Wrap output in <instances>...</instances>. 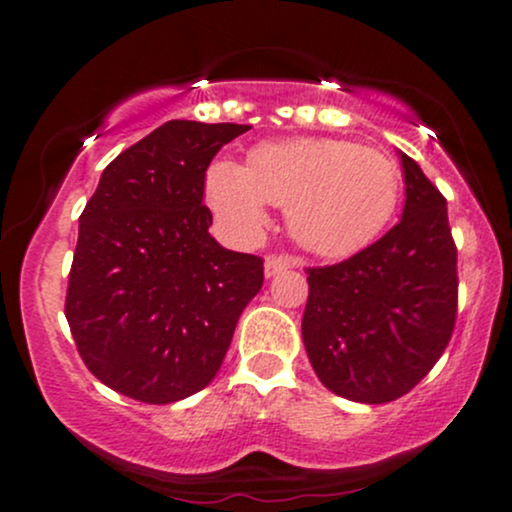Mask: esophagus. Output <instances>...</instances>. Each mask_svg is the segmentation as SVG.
I'll list each match as a JSON object with an SVG mask.
<instances>
[{
  "label": "esophagus",
  "mask_w": 512,
  "mask_h": 512,
  "mask_svg": "<svg viewBox=\"0 0 512 512\" xmlns=\"http://www.w3.org/2000/svg\"><path fill=\"white\" fill-rule=\"evenodd\" d=\"M293 264H296V262H293L291 257H284V255H269L267 260H264V276H267V279H272V276L281 274V272H286V269H291Z\"/></svg>",
  "instance_id": "1"
}]
</instances>
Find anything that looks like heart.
<instances>
[{"instance_id": "b5f03b06", "label": "heart", "mask_w": 512, "mask_h": 512, "mask_svg": "<svg viewBox=\"0 0 512 512\" xmlns=\"http://www.w3.org/2000/svg\"><path fill=\"white\" fill-rule=\"evenodd\" d=\"M402 175L390 156L342 139L296 137L257 144L248 166L219 158L207 170V202L236 238H252L267 204L286 209L305 250L344 257L378 236L395 214Z\"/></svg>"}]
</instances>
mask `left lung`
Listing matches in <instances>:
<instances>
[{"instance_id": "obj_1", "label": "left lung", "mask_w": 512, "mask_h": 512, "mask_svg": "<svg viewBox=\"0 0 512 512\" xmlns=\"http://www.w3.org/2000/svg\"><path fill=\"white\" fill-rule=\"evenodd\" d=\"M402 219L349 260L308 269L303 344L334 395L385 404L436 366L457 315V248L448 207L414 158Z\"/></svg>"}]
</instances>
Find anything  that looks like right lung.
<instances>
[{
    "instance_id": "add662e5",
    "label": "right lung",
    "mask_w": 512,
    "mask_h": 512,
    "mask_svg": "<svg viewBox=\"0 0 512 512\" xmlns=\"http://www.w3.org/2000/svg\"><path fill=\"white\" fill-rule=\"evenodd\" d=\"M248 129L170 120L103 170L79 219L64 315L86 368L110 390L170 404L219 373L264 267L211 238L204 178Z\"/></svg>"
}]
</instances>
